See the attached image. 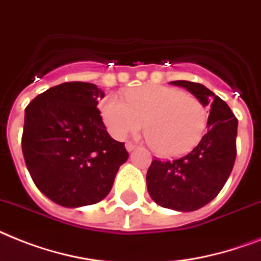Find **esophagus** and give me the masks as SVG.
<instances>
[{"mask_svg": "<svg viewBox=\"0 0 261 261\" xmlns=\"http://www.w3.org/2000/svg\"><path fill=\"white\" fill-rule=\"evenodd\" d=\"M126 149L127 151H133L135 149V145L133 142H126Z\"/></svg>", "mask_w": 261, "mask_h": 261, "instance_id": "esophagus-1", "label": "esophagus"}]
</instances>
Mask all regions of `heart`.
<instances>
[{"mask_svg":"<svg viewBox=\"0 0 261 261\" xmlns=\"http://www.w3.org/2000/svg\"><path fill=\"white\" fill-rule=\"evenodd\" d=\"M124 99L109 96L101 103L103 120L116 139L137 133L145 122L152 149L161 155L175 156L192 150L204 135L206 109L184 91L147 84L127 91Z\"/></svg>","mask_w":261,"mask_h":261,"instance_id":"heart-1","label":"heart"}]
</instances>
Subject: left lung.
<instances>
[{"label": "left lung", "instance_id": "1", "mask_svg": "<svg viewBox=\"0 0 261 261\" xmlns=\"http://www.w3.org/2000/svg\"><path fill=\"white\" fill-rule=\"evenodd\" d=\"M204 106L211 107L207 131L190 152L173 161L154 160L146 182L161 206L193 212L211 202L229 178L236 160L237 119L229 106L200 83L177 80Z\"/></svg>", "mask_w": 261, "mask_h": 261}]
</instances>
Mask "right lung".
<instances>
[{
    "mask_svg": "<svg viewBox=\"0 0 261 261\" xmlns=\"http://www.w3.org/2000/svg\"><path fill=\"white\" fill-rule=\"evenodd\" d=\"M105 92L69 82L37 95L25 109L22 154L37 189L65 207L101 201L128 158L96 109Z\"/></svg>",
    "mask_w": 261,
    "mask_h": 261,
    "instance_id": "add662e5",
    "label": "right lung"
}]
</instances>
